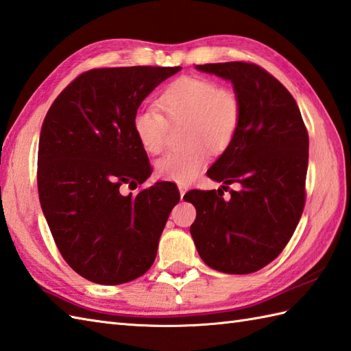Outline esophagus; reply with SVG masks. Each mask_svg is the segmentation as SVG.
Listing matches in <instances>:
<instances>
[{
    "label": "esophagus",
    "instance_id": "34e87169",
    "mask_svg": "<svg viewBox=\"0 0 351 351\" xmlns=\"http://www.w3.org/2000/svg\"><path fill=\"white\" fill-rule=\"evenodd\" d=\"M178 190H180L181 197H184V195H185V193H187V190H189V185H187V184H178Z\"/></svg>",
    "mask_w": 351,
    "mask_h": 351
}]
</instances>
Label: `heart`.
Returning a JSON list of instances; mask_svg holds the SVG:
<instances>
[{
	"mask_svg": "<svg viewBox=\"0 0 351 351\" xmlns=\"http://www.w3.org/2000/svg\"><path fill=\"white\" fill-rule=\"evenodd\" d=\"M158 107L171 123L184 122L182 141L187 145L156 162L161 178L180 184L195 181L210 162L211 152L226 151L241 117L240 101L232 90L197 77H182L169 84L160 95ZM160 112L141 107L132 117V130L149 154H160L166 147L169 123Z\"/></svg>",
	"mask_w": 351,
	"mask_h": 351,
	"instance_id": "obj_1",
	"label": "heart"
}]
</instances>
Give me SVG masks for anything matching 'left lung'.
<instances>
[{
  "instance_id": "1",
  "label": "left lung",
  "mask_w": 351,
  "mask_h": 351,
  "mask_svg": "<svg viewBox=\"0 0 351 351\" xmlns=\"http://www.w3.org/2000/svg\"><path fill=\"white\" fill-rule=\"evenodd\" d=\"M234 86L241 117L232 143L206 175L223 182L217 191L191 190L196 208L190 228L200 258L214 270L249 274L285 249L304 206L309 137L300 110L278 80L244 62L197 64ZM238 183L241 190L222 197Z\"/></svg>"
}]
</instances>
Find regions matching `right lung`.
I'll return each mask as SVG.
<instances>
[{
  "mask_svg": "<svg viewBox=\"0 0 351 351\" xmlns=\"http://www.w3.org/2000/svg\"><path fill=\"white\" fill-rule=\"evenodd\" d=\"M182 68H102L81 73L52 102L42 125L37 189L66 263L101 285L143 276L180 191L155 182L122 195L152 173L132 130L140 104Z\"/></svg>",
  "mask_w": 351,
  "mask_h": 351,
  "instance_id": "1",
  "label": "right lung"
}]
</instances>
